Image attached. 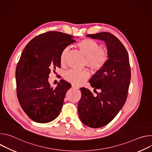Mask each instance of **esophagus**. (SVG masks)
I'll use <instances>...</instances> for the list:
<instances>
[{"label": "esophagus", "mask_w": 152, "mask_h": 152, "mask_svg": "<svg viewBox=\"0 0 152 152\" xmlns=\"http://www.w3.org/2000/svg\"><path fill=\"white\" fill-rule=\"evenodd\" d=\"M72 87L73 88V89H78L79 88V86H77V85H75V84H72Z\"/></svg>", "instance_id": "1"}]
</instances>
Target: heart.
<instances>
[{
  "instance_id": "obj_1",
  "label": "heart",
  "mask_w": 152,
  "mask_h": 152,
  "mask_svg": "<svg viewBox=\"0 0 152 152\" xmlns=\"http://www.w3.org/2000/svg\"><path fill=\"white\" fill-rule=\"evenodd\" d=\"M76 46L86 57V66L95 71L103 68L109 58L108 53L105 49L100 48V45L96 41L87 38H83L77 43ZM68 50V48H66L61 53L60 62L62 65L65 64ZM90 74L87 71L70 70L66 72L64 78L69 82L75 85H81L88 78Z\"/></svg>"
}]
</instances>
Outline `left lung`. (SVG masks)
<instances>
[{
	"mask_svg": "<svg viewBox=\"0 0 152 152\" xmlns=\"http://www.w3.org/2000/svg\"><path fill=\"white\" fill-rule=\"evenodd\" d=\"M86 36L104 41L109 56L103 68L89 80L95 90L100 89L101 92L94 96L88 89L80 88L79 118L86 126L99 128L110 123L124 106L131 78V67L126 48L114 35L99 32Z\"/></svg>",
	"mask_w": 152,
	"mask_h": 152,
	"instance_id": "obj_1",
	"label": "left lung"
}]
</instances>
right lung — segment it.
Returning <instances> with one entry per match:
<instances>
[{
    "label": "right lung",
    "instance_id": "obj_1",
    "mask_svg": "<svg viewBox=\"0 0 152 152\" xmlns=\"http://www.w3.org/2000/svg\"><path fill=\"white\" fill-rule=\"evenodd\" d=\"M75 42L73 37L49 31L31 40L17 65V94L24 112L33 121L46 123L59 115L71 84L61 79L55 88L48 82L51 70L61 67L62 50Z\"/></svg>",
    "mask_w": 152,
    "mask_h": 152
}]
</instances>
